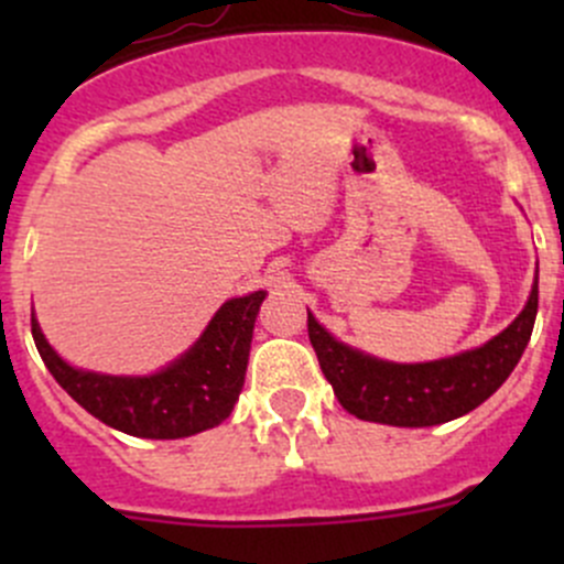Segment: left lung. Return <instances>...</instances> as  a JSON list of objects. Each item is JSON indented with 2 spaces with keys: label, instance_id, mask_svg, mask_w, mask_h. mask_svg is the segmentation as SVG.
<instances>
[{
  "label": "left lung",
  "instance_id": "8db88e82",
  "mask_svg": "<svg viewBox=\"0 0 564 564\" xmlns=\"http://www.w3.org/2000/svg\"><path fill=\"white\" fill-rule=\"evenodd\" d=\"M538 316V278L524 311L477 349L431 362H388L335 340L308 311V338L340 406L368 423L425 429L456 420L502 388Z\"/></svg>",
  "mask_w": 564,
  "mask_h": 564
}]
</instances>
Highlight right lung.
Wrapping results in <instances>:
<instances>
[{"mask_svg": "<svg viewBox=\"0 0 564 564\" xmlns=\"http://www.w3.org/2000/svg\"><path fill=\"white\" fill-rule=\"evenodd\" d=\"M264 292L220 305L202 338L150 377H108L73 368L51 349L32 316V338L51 377L89 414L141 440H182L224 423L246 384L250 338Z\"/></svg>", "mask_w": 564, "mask_h": 564, "instance_id": "add662e5", "label": "right lung"}]
</instances>
